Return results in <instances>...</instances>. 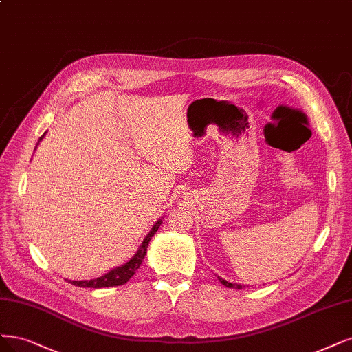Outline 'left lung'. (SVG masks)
<instances>
[{"label": "left lung", "mask_w": 352, "mask_h": 352, "mask_svg": "<svg viewBox=\"0 0 352 352\" xmlns=\"http://www.w3.org/2000/svg\"><path fill=\"white\" fill-rule=\"evenodd\" d=\"M218 280H220V283H221L223 285L228 287V288H237V289H240V288H241V285H240V284H232V283H228V281L223 280V278H220V276H218Z\"/></svg>", "instance_id": "8db88e82"}]
</instances>
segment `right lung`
I'll list each match as a JSON object with an SVG mask.
<instances>
[{"mask_svg":"<svg viewBox=\"0 0 352 352\" xmlns=\"http://www.w3.org/2000/svg\"><path fill=\"white\" fill-rule=\"evenodd\" d=\"M43 138V135L41 137V140ZM162 221H157L151 232L147 234V237L144 239L142 245L140 246L138 252L135 253V256L132 258L129 262H126L125 265L119 266V268L112 270L111 272H107L106 275L100 276V278H96V280H89V281H68L72 285H77V287H89V288H104V287H116V285H122L125 283H128L129 278L135 274V271L140 268V265L142 263V259L145 256V253H147V248L151 237L155 234L157 230H159Z\"/></svg>","mask_w":352,"mask_h":352,"instance_id":"add662e5","label":"right lung"}]
</instances>
